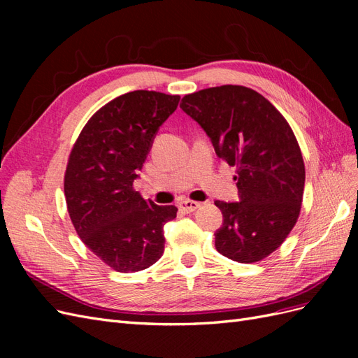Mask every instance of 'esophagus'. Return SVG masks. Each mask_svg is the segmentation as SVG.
<instances>
[{
	"instance_id": "1",
	"label": "esophagus",
	"mask_w": 358,
	"mask_h": 358,
	"mask_svg": "<svg viewBox=\"0 0 358 358\" xmlns=\"http://www.w3.org/2000/svg\"><path fill=\"white\" fill-rule=\"evenodd\" d=\"M200 203L199 201H192V200H183V201H180L179 203V209L180 210H183V212H187V213H189V212H194V210H197L199 208H200Z\"/></svg>"
}]
</instances>
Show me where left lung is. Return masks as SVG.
<instances>
[{
    "label": "left lung",
    "instance_id": "left-lung-1",
    "mask_svg": "<svg viewBox=\"0 0 358 358\" xmlns=\"http://www.w3.org/2000/svg\"><path fill=\"white\" fill-rule=\"evenodd\" d=\"M182 110L210 137L215 152L236 167L239 201H215L224 216L216 251L237 263L262 262L296 225L305 162L287 119L262 94L222 85L188 94Z\"/></svg>",
    "mask_w": 358,
    "mask_h": 358
}]
</instances>
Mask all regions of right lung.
Returning a JSON list of instances; mask_svg holds the SVG:
<instances>
[{"mask_svg":"<svg viewBox=\"0 0 358 358\" xmlns=\"http://www.w3.org/2000/svg\"><path fill=\"white\" fill-rule=\"evenodd\" d=\"M179 95L133 91L96 110L70 152L64 194L82 242L116 272L133 273L164 252V224L176 206L145 200L133 182Z\"/></svg>","mask_w":358,"mask_h":358,"instance_id":"right-lung-1","label":"right lung"}]
</instances>
